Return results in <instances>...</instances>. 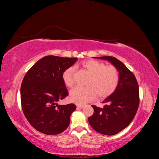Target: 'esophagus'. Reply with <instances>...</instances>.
<instances>
[{
	"label": "esophagus",
	"mask_w": 159,
	"mask_h": 159,
	"mask_svg": "<svg viewBox=\"0 0 159 159\" xmlns=\"http://www.w3.org/2000/svg\"><path fill=\"white\" fill-rule=\"evenodd\" d=\"M77 108H78V109H83V108H84V105H77Z\"/></svg>",
	"instance_id": "34e87169"
}]
</instances>
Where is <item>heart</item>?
Masks as SVG:
<instances>
[{"mask_svg":"<svg viewBox=\"0 0 159 159\" xmlns=\"http://www.w3.org/2000/svg\"><path fill=\"white\" fill-rule=\"evenodd\" d=\"M81 66L90 74L86 87H77L70 92V100L78 105H84L93 99L97 95L100 98H107L117 88L119 74L117 68L106 66L102 62L88 60L81 63ZM75 68L66 69L62 75L66 85L71 87L74 83Z\"/></svg>","mask_w":159,"mask_h":159,"instance_id":"heart-1","label":"heart"}]
</instances>
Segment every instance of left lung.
<instances>
[{
    "mask_svg": "<svg viewBox=\"0 0 159 159\" xmlns=\"http://www.w3.org/2000/svg\"><path fill=\"white\" fill-rule=\"evenodd\" d=\"M95 57L111 62L119 71V81L114 92L103 102L106 103L103 108L91 105L94 113L88 121L95 131L114 135L126 128L135 116L139 105V85L135 76L116 57Z\"/></svg>",
    "mask_w": 159,
    "mask_h": 159,
    "instance_id": "left-lung-1",
    "label": "left lung"
}]
</instances>
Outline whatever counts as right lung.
<instances>
[{
    "mask_svg": "<svg viewBox=\"0 0 159 159\" xmlns=\"http://www.w3.org/2000/svg\"><path fill=\"white\" fill-rule=\"evenodd\" d=\"M77 60V57L47 56L24 77L20 88L22 108L28 121L37 131L52 135L62 133L69 126L75 105H60L57 102L68 95L62 75Z\"/></svg>",
    "mask_w": 159,
    "mask_h": 159,
    "instance_id": "add662e5",
    "label": "right lung"
}]
</instances>
